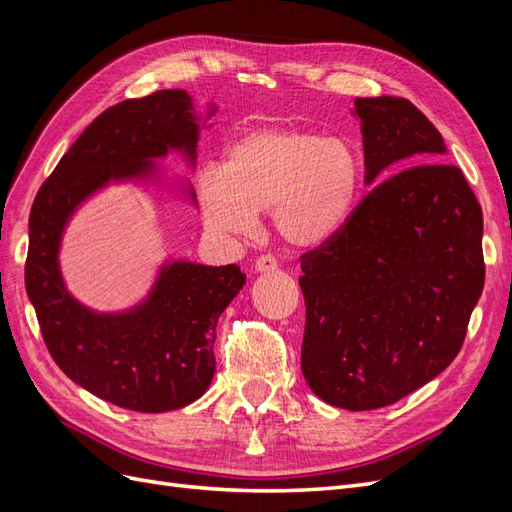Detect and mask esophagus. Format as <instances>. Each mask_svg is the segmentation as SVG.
I'll use <instances>...</instances> for the list:
<instances>
[{
  "label": "esophagus",
  "instance_id": "1",
  "mask_svg": "<svg viewBox=\"0 0 512 512\" xmlns=\"http://www.w3.org/2000/svg\"><path fill=\"white\" fill-rule=\"evenodd\" d=\"M277 260L271 256V254H265V256H260L256 262H254V271L256 273H273V271H277Z\"/></svg>",
  "mask_w": 512,
  "mask_h": 512
}]
</instances>
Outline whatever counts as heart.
<instances>
[{
	"mask_svg": "<svg viewBox=\"0 0 512 512\" xmlns=\"http://www.w3.org/2000/svg\"><path fill=\"white\" fill-rule=\"evenodd\" d=\"M363 158L344 138L258 126L239 134L224 162H207L196 192L203 218L220 235H250L256 213L294 250H320L350 226L363 190Z\"/></svg>",
	"mask_w": 512,
	"mask_h": 512,
	"instance_id": "heart-1",
	"label": "heart"
}]
</instances>
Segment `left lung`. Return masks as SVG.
I'll return each instance as SVG.
<instances>
[{
    "mask_svg": "<svg viewBox=\"0 0 512 512\" xmlns=\"http://www.w3.org/2000/svg\"><path fill=\"white\" fill-rule=\"evenodd\" d=\"M365 185L346 232L303 256L301 371L322 401L391 406L453 363L485 286L483 211L406 98H356ZM425 161V165L420 162Z\"/></svg>",
    "mask_w": 512,
    "mask_h": 512,
    "instance_id": "8db88e82",
    "label": "left lung"
}]
</instances>
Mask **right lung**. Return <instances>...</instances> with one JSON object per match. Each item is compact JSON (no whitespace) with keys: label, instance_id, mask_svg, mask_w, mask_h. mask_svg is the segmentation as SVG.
Returning a JSON list of instances; mask_svg holds the SVG:
<instances>
[{"label":"right lung","instance_id":"1","mask_svg":"<svg viewBox=\"0 0 512 512\" xmlns=\"http://www.w3.org/2000/svg\"><path fill=\"white\" fill-rule=\"evenodd\" d=\"M215 113L213 102L198 113L185 89L111 106L59 160L29 213L25 290L44 344L72 382L119 408L168 412L205 395L215 374V327L245 273L166 258L141 301L98 312L68 290L61 241L76 211L108 185L164 190L196 207L190 179H170L158 160L177 153L194 168L200 130L211 128Z\"/></svg>","mask_w":512,"mask_h":512}]
</instances>
